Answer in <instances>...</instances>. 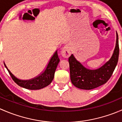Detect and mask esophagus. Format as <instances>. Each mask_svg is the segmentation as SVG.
<instances>
[{"mask_svg": "<svg viewBox=\"0 0 122 122\" xmlns=\"http://www.w3.org/2000/svg\"><path fill=\"white\" fill-rule=\"evenodd\" d=\"M61 54L64 58H68L71 55V51H70V47L68 45H66L61 50Z\"/></svg>", "mask_w": 122, "mask_h": 122, "instance_id": "esophagus-1", "label": "esophagus"}]
</instances>
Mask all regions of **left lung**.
Masks as SVG:
<instances>
[{
  "label": "left lung",
  "mask_w": 122,
  "mask_h": 122,
  "mask_svg": "<svg viewBox=\"0 0 122 122\" xmlns=\"http://www.w3.org/2000/svg\"><path fill=\"white\" fill-rule=\"evenodd\" d=\"M119 54V41L117 32L116 42L112 56L107 62L96 70L86 68L72 54L68 58L71 83L77 88L83 90H92L105 84L111 77L116 68Z\"/></svg>",
  "instance_id": "left-lung-1"
}]
</instances>
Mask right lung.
Returning <instances> with one entry per match:
<instances>
[{"label":"right lung","instance_id":"add662e5","mask_svg":"<svg viewBox=\"0 0 122 122\" xmlns=\"http://www.w3.org/2000/svg\"><path fill=\"white\" fill-rule=\"evenodd\" d=\"M59 62L60 59L58 56L57 51H56L49 61L44 71L39 76L30 80H21L17 78L10 71L5 64L4 63V64L13 80L18 86L29 90H39L51 84L54 79L55 71Z\"/></svg>","mask_w":122,"mask_h":122}]
</instances>
